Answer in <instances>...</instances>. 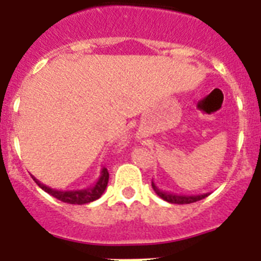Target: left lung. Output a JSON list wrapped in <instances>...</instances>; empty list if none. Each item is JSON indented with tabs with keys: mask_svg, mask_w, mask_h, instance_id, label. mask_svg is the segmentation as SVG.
<instances>
[{
	"mask_svg": "<svg viewBox=\"0 0 261 261\" xmlns=\"http://www.w3.org/2000/svg\"><path fill=\"white\" fill-rule=\"evenodd\" d=\"M151 187H153L154 192L161 197L162 200L165 201L170 202V204H191V202H196L199 201V200L205 199V197H208L211 193H201V195H191V196H187V195H176V193H170V192H166V191L159 190L158 186L154 183V180L151 181Z\"/></svg>",
	"mask_w": 261,
	"mask_h": 261,
	"instance_id": "1",
	"label": "left lung"
}]
</instances>
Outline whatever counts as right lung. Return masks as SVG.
Wrapping results in <instances>:
<instances>
[{
  "label": "right lung",
  "mask_w": 261,
  "mask_h": 261,
  "mask_svg": "<svg viewBox=\"0 0 261 261\" xmlns=\"http://www.w3.org/2000/svg\"><path fill=\"white\" fill-rule=\"evenodd\" d=\"M108 177H110V175H108L107 168L103 167L102 170H100V175H99L98 180L95 181V184H94L93 187H89V188H85V190L75 191L53 190V188H49V187H47L45 184L40 183L35 176H32V179L35 180V183L40 187L41 190L45 191L47 193H49L53 197H56L60 201L68 202V204L84 205L95 201V200H98L99 197L105 193L108 184Z\"/></svg>",
  "instance_id": "obj_1"
}]
</instances>
